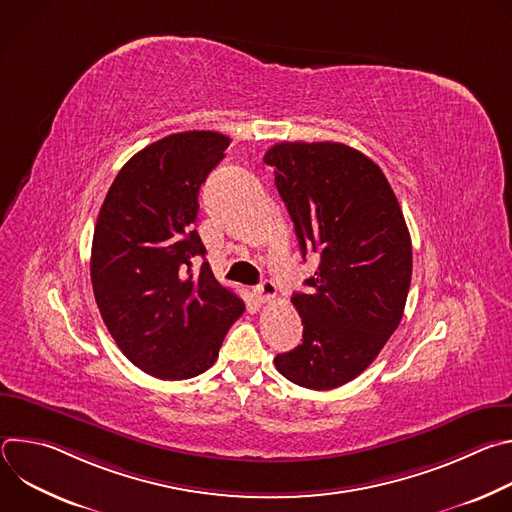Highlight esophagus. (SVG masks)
Wrapping results in <instances>:
<instances>
[{"instance_id":"34e87169","label":"esophagus","mask_w":512,"mask_h":512,"mask_svg":"<svg viewBox=\"0 0 512 512\" xmlns=\"http://www.w3.org/2000/svg\"><path fill=\"white\" fill-rule=\"evenodd\" d=\"M253 294H255V298H257L261 304H265V302L275 300V296H277V287H275V283H273V281H261V283L253 289Z\"/></svg>"}]
</instances>
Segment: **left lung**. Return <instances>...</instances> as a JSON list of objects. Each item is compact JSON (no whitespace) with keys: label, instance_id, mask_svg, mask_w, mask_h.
Masks as SVG:
<instances>
[{"label":"left lung","instance_id":"left-lung-1","mask_svg":"<svg viewBox=\"0 0 512 512\" xmlns=\"http://www.w3.org/2000/svg\"><path fill=\"white\" fill-rule=\"evenodd\" d=\"M263 162L294 221L300 251L320 255L294 294L304 340L275 356L277 371L328 391L358 377L397 330L411 283V237L383 170L334 141H281Z\"/></svg>","mask_w":512,"mask_h":512}]
</instances>
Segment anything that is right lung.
I'll use <instances>...</instances> for the list:
<instances>
[{
	"mask_svg": "<svg viewBox=\"0 0 512 512\" xmlns=\"http://www.w3.org/2000/svg\"><path fill=\"white\" fill-rule=\"evenodd\" d=\"M231 139L172 133L137 152L113 180L93 235L91 281L107 330L137 369L164 381L210 369L245 304L218 283L194 231L198 190Z\"/></svg>",
	"mask_w": 512,
	"mask_h": 512,
	"instance_id": "right-lung-1",
	"label": "right lung"
}]
</instances>
